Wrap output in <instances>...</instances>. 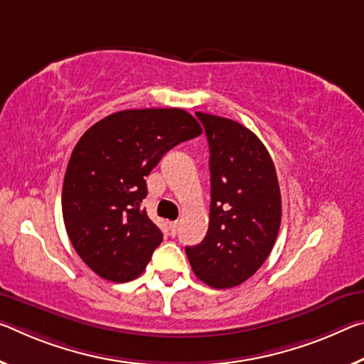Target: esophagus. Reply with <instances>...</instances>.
<instances>
[{
	"label": "esophagus",
	"instance_id": "34e87169",
	"mask_svg": "<svg viewBox=\"0 0 364 364\" xmlns=\"http://www.w3.org/2000/svg\"><path fill=\"white\" fill-rule=\"evenodd\" d=\"M178 227H180V222L175 220V222H170V230H171V235L175 236L178 232Z\"/></svg>",
	"mask_w": 364,
	"mask_h": 364
}]
</instances>
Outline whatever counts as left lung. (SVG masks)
Instances as JSON below:
<instances>
[{
  "mask_svg": "<svg viewBox=\"0 0 364 364\" xmlns=\"http://www.w3.org/2000/svg\"><path fill=\"white\" fill-rule=\"evenodd\" d=\"M209 142L210 213L205 238L186 246L193 272L213 288H232L265 262L279 235L280 186L272 157L238 121L198 112Z\"/></svg>",
  "mask_w": 364,
  "mask_h": 364,
  "instance_id": "left-lung-1",
  "label": "left lung"
}]
</instances>
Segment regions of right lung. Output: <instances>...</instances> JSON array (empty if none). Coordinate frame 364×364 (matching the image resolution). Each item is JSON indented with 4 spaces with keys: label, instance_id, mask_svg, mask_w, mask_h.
Segmentation results:
<instances>
[{
    "label": "right lung",
    "instance_id": "1",
    "mask_svg": "<svg viewBox=\"0 0 364 364\" xmlns=\"http://www.w3.org/2000/svg\"><path fill=\"white\" fill-rule=\"evenodd\" d=\"M200 132L181 108H146L108 114L80 137L63 183V218L79 257L102 279L123 284L144 272L164 240L141 205L146 176Z\"/></svg>",
    "mask_w": 364,
    "mask_h": 364
}]
</instances>
